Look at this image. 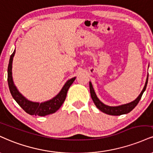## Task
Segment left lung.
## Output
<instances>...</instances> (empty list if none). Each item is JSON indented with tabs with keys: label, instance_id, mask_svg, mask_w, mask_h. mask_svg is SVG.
<instances>
[{
	"label": "left lung",
	"instance_id": "8db88e82",
	"mask_svg": "<svg viewBox=\"0 0 153 153\" xmlns=\"http://www.w3.org/2000/svg\"><path fill=\"white\" fill-rule=\"evenodd\" d=\"M148 81V76H147V79H146V81H145L144 88H143V91H141L140 94L138 95V97H137L135 100L132 101V102H129V103L120 105H118V106H109V105H107L104 104L103 102H101V101L99 100L98 97H97L96 93H95L94 89H93V85H92L91 82H89L90 92H91L92 100H93V102H94V104L95 105V106H96L97 108L100 110V111H102V113L108 114V115H124V114L130 113V112L133 110L134 108H135V107L138 104L140 100L141 99L142 95H143V93H144L145 89H146Z\"/></svg>",
	"mask_w": 153,
	"mask_h": 153
}]
</instances>
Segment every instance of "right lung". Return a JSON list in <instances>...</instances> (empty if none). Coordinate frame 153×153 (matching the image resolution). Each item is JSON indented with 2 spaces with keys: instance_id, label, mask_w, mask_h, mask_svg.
Here are the masks:
<instances>
[{
  "instance_id": "add662e5",
  "label": "right lung",
  "mask_w": 153,
  "mask_h": 153,
  "mask_svg": "<svg viewBox=\"0 0 153 153\" xmlns=\"http://www.w3.org/2000/svg\"><path fill=\"white\" fill-rule=\"evenodd\" d=\"M16 53V50H14L13 53L10 57L9 64L8 67V83L9 90L11 93L13 97L16 102L26 112L27 114L30 115H38V116H45V115L53 114L58 110L61 107L62 103L65 100L66 95H67L68 91L69 88L74 82L76 77L67 80L63 87L54 97L51 100L45 101L43 102H33L27 100L23 95L18 91V88L15 85L13 80L12 75V66L13 60Z\"/></svg>"
}]
</instances>
